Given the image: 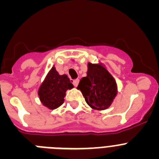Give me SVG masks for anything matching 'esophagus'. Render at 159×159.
I'll use <instances>...</instances> for the list:
<instances>
[{
  "mask_svg": "<svg viewBox=\"0 0 159 159\" xmlns=\"http://www.w3.org/2000/svg\"><path fill=\"white\" fill-rule=\"evenodd\" d=\"M79 82H80V80H79V79H75V80H73L72 84L74 86L77 87V85L79 84Z\"/></svg>",
  "mask_w": 159,
  "mask_h": 159,
  "instance_id": "1",
  "label": "esophagus"
}]
</instances>
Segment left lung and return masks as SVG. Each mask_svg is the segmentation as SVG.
Wrapping results in <instances>:
<instances>
[{"label": "left lung", "mask_w": 159, "mask_h": 159, "mask_svg": "<svg viewBox=\"0 0 159 159\" xmlns=\"http://www.w3.org/2000/svg\"><path fill=\"white\" fill-rule=\"evenodd\" d=\"M77 89L86 102L95 110H105L117 95V85L109 71L100 64L88 63L87 76L83 77Z\"/></svg>", "instance_id": "8db88e82"}]
</instances>
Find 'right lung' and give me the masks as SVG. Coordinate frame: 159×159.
I'll use <instances>...</instances> for the list:
<instances>
[{"label": "right lung", "instance_id": "obj_1", "mask_svg": "<svg viewBox=\"0 0 159 159\" xmlns=\"http://www.w3.org/2000/svg\"><path fill=\"white\" fill-rule=\"evenodd\" d=\"M73 87L67 75H59L52 67L39 88L38 95L43 106L53 110L64 103L66 91Z\"/></svg>", "mask_w": 159, "mask_h": 159}]
</instances>
